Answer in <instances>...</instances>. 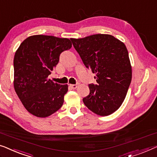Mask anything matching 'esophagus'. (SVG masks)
Here are the masks:
<instances>
[{
	"mask_svg": "<svg viewBox=\"0 0 157 157\" xmlns=\"http://www.w3.org/2000/svg\"><path fill=\"white\" fill-rule=\"evenodd\" d=\"M69 86L72 88V89H76L78 86H77V84H70Z\"/></svg>",
	"mask_w": 157,
	"mask_h": 157,
	"instance_id": "34e87169",
	"label": "esophagus"
}]
</instances>
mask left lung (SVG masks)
<instances>
[{"instance_id": "left-lung-1", "label": "left lung", "mask_w": 157, "mask_h": 157, "mask_svg": "<svg viewBox=\"0 0 157 157\" xmlns=\"http://www.w3.org/2000/svg\"><path fill=\"white\" fill-rule=\"evenodd\" d=\"M86 68L95 74L98 84H89L85 105L95 114L115 112L125 98L132 81V67L124 44L110 35L96 34L71 39Z\"/></svg>"}]
</instances>
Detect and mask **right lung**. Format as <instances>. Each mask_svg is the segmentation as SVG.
Instances as JSON below:
<instances>
[{
  "mask_svg": "<svg viewBox=\"0 0 157 157\" xmlns=\"http://www.w3.org/2000/svg\"><path fill=\"white\" fill-rule=\"evenodd\" d=\"M69 39L50 35H33L26 38L15 54L14 88L29 113L47 117L59 110L68 85L47 79L59 61L62 52L71 49Z\"/></svg>",
  "mask_w": 157,
  "mask_h": 157,
  "instance_id": "right-lung-1",
  "label": "right lung"
}]
</instances>
